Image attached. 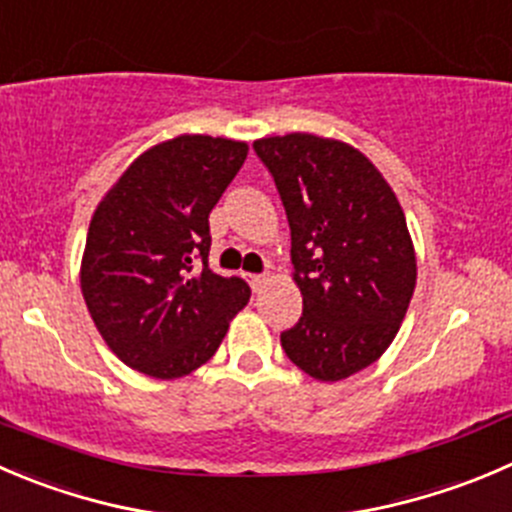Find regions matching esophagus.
Here are the masks:
<instances>
[{
	"mask_svg": "<svg viewBox=\"0 0 512 512\" xmlns=\"http://www.w3.org/2000/svg\"><path fill=\"white\" fill-rule=\"evenodd\" d=\"M267 280H270V277H267V275H247V282H250V285H252V290H260V287L262 285H265V282Z\"/></svg>",
	"mask_w": 512,
	"mask_h": 512,
	"instance_id": "34e87169",
	"label": "esophagus"
}]
</instances>
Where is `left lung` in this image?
<instances>
[{
  "instance_id": "1",
  "label": "left lung",
  "mask_w": 512,
  "mask_h": 512,
  "mask_svg": "<svg viewBox=\"0 0 512 512\" xmlns=\"http://www.w3.org/2000/svg\"><path fill=\"white\" fill-rule=\"evenodd\" d=\"M252 147L280 192L302 292L282 350L315 380H345L388 350L408 312L418 265L403 207L345 142L292 132Z\"/></svg>"
}]
</instances>
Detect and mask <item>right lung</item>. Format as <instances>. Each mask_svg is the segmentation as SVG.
<instances>
[{
    "label": "right lung",
    "mask_w": 512,
    "mask_h": 512,
    "mask_svg": "<svg viewBox=\"0 0 512 512\" xmlns=\"http://www.w3.org/2000/svg\"><path fill=\"white\" fill-rule=\"evenodd\" d=\"M245 157V142L180 135L137 157L94 210L79 282L124 365L157 380L190 375L250 300L242 277L207 265L210 212Z\"/></svg>",
    "instance_id": "obj_1"
}]
</instances>
